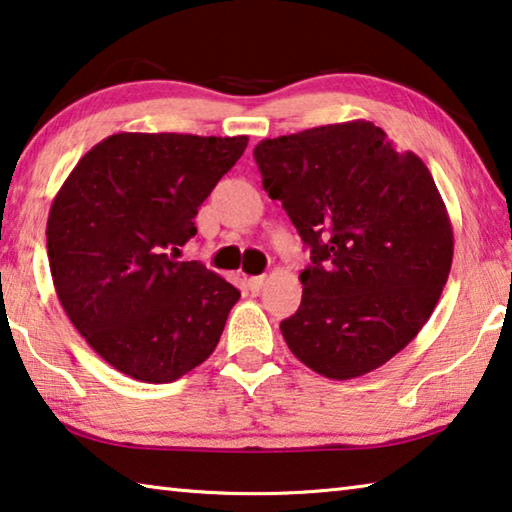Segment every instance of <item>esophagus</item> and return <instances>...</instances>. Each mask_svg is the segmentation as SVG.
<instances>
[{"label": "esophagus", "mask_w": 512, "mask_h": 512, "mask_svg": "<svg viewBox=\"0 0 512 512\" xmlns=\"http://www.w3.org/2000/svg\"><path fill=\"white\" fill-rule=\"evenodd\" d=\"M247 283H249V290H251V292H261L263 286L267 283V276H265V274H261V276H251V279H249Z\"/></svg>", "instance_id": "1"}]
</instances>
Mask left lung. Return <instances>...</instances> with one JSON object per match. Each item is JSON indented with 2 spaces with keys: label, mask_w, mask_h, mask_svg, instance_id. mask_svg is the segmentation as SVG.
<instances>
[{
  "label": "left lung",
  "mask_w": 512,
  "mask_h": 512,
  "mask_svg": "<svg viewBox=\"0 0 512 512\" xmlns=\"http://www.w3.org/2000/svg\"><path fill=\"white\" fill-rule=\"evenodd\" d=\"M254 158L311 249L301 304L281 322L290 351L335 381L388 363L431 317L454 258L429 167L365 120L267 138Z\"/></svg>",
  "instance_id": "left-lung-1"
}]
</instances>
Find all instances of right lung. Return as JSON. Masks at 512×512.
<instances>
[{"instance_id": "obj_1", "label": "right lung", "mask_w": 512, "mask_h": 512, "mask_svg": "<svg viewBox=\"0 0 512 512\" xmlns=\"http://www.w3.org/2000/svg\"><path fill=\"white\" fill-rule=\"evenodd\" d=\"M247 142L115 133L58 190L47 220L56 295L88 345L131 379L177 381L220 342L240 290L177 256Z\"/></svg>"}]
</instances>
